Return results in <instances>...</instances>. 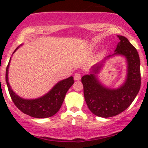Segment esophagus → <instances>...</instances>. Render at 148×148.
I'll list each match as a JSON object with an SVG mask.
<instances>
[{"instance_id":"1","label":"esophagus","mask_w":148,"mask_h":148,"mask_svg":"<svg viewBox=\"0 0 148 148\" xmlns=\"http://www.w3.org/2000/svg\"><path fill=\"white\" fill-rule=\"evenodd\" d=\"M74 80H75V81H79V80L81 79V75H80V74L76 73V74H74Z\"/></svg>"}]
</instances>
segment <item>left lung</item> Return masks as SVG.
I'll return each instance as SVG.
<instances>
[{"instance_id": "8db88e82", "label": "left lung", "mask_w": 148, "mask_h": 148, "mask_svg": "<svg viewBox=\"0 0 148 148\" xmlns=\"http://www.w3.org/2000/svg\"><path fill=\"white\" fill-rule=\"evenodd\" d=\"M120 41L114 53L92 66L89 74L82 77L84 96L89 110L100 117H111L125 111L133 102L140 89V61L137 49L128 39L117 36ZM123 56L126 60L127 73L124 82L118 88H110L101 82L97 77L104 63L114 56Z\"/></svg>"}]
</instances>
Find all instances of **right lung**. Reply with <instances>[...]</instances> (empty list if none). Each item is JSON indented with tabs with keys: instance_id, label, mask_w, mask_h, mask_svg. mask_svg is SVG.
Segmentation results:
<instances>
[{
	"instance_id": "add662e5",
	"label": "right lung",
	"mask_w": 148,
	"mask_h": 148,
	"mask_svg": "<svg viewBox=\"0 0 148 148\" xmlns=\"http://www.w3.org/2000/svg\"><path fill=\"white\" fill-rule=\"evenodd\" d=\"M21 46L22 44H21L18 46L13 54ZM10 60L11 57L10 58L5 71V82L10 96L15 105L24 114L35 118H47L54 115L62 107L67 91L74 82L73 77L58 82L49 92L40 97L36 99H24L15 93L10 86L8 82V69Z\"/></svg>"
}]
</instances>
